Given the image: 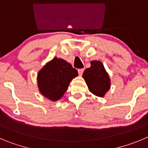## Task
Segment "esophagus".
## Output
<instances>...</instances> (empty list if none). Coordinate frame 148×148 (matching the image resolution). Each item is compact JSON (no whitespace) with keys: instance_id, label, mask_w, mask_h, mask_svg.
I'll list each match as a JSON object with an SVG mask.
<instances>
[{"instance_id":"obj_1","label":"esophagus","mask_w":148,"mask_h":148,"mask_svg":"<svg viewBox=\"0 0 148 148\" xmlns=\"http://www.w3.org/2000/svg\"><path fill=\"white\" fill-rule=\"evenodd\" d=\"M84 71V69H78V73H79V76H82V73Z\"/></svg>"}]
</instances>
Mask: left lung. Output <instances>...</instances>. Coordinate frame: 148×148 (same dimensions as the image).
<instances>
[{
  "instance_id": "8db88e82",
  "label": "left lung",
  "mask_w": 148,
  "mask_h": 148,
  "mask_svg": "<svg viewBox=\"0 0 148 148\" xmlns=\"http://www.w3.org/2000/svg\"><path fill=\"white\" fill-rule=\"evenodd\" d=\"M82 77L89 91L97 97H104L110 90L111 86L110 77L100 61H91L90 67L85 70Z\"/></svg>"
}]
</instances>
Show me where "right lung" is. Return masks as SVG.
<instances>
[{
  "label": "right lung",
  "instance_id": "1",
  "mask_svg": "<svg viewBox=\"0 0 148 148\" xmlns=\"http://www.w3.org/2000/svg\"><path fill=\"white\" fill-rule=\"evenodd\" d=\"M77 76V71L69 62L55 57L38 71V90L43 97L55 102L62 98L71 81Z\"/></svg>",
  "mask_w": 148,
  "mask_h": 148
}]
</instances>
